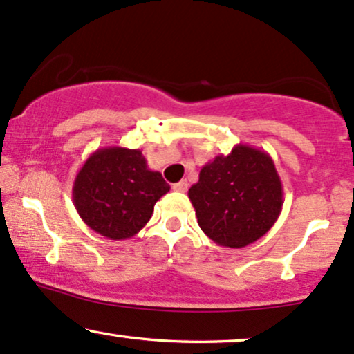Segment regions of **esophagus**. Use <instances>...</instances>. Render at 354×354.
Segmentation results:
<instances>
[{"label":"esophagus","instance_id":"1","mask_svg":"<svg viewBox=\"0 0 354 354\" xmlns=\"http://www.w3.org/2000/svg\"><path fill=\"white\" fill-rule=\"evenodd\" d=\"M187 186H189V185H187V181L183 180L180 183H174L171 187H173V191H176V192H186Z\"/></svg>","mask_w":354,"mask_h":354}]
</instances>
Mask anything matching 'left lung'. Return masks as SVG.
Wrapping results in <instances>:
<instances>
[{
  "instance_id": "1",
  "label": "left lung",
  "mask_w": 354,
  "mask_h": 354,
  "mask_svg": "<svg viewBox=\"0 0 354 354\" xmlns=\"http://www.w3.org/2000/svg\"><path fill=\"white\" fill-rule=\"evenodd\" d=\"M187 196L202 232L218 246L234 249L262 238L283 207L272 157L244 144L205 163Z\"/></svg>"
}]
</instances>
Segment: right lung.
I'll list each match as a JSON object with an SVG mask.
<instances>
[{
	"instance_id": "add662e5",
	"label": "right lung",
	"mask_w": 354,
	"mask_h": 354,
	"mask_svg": "<svg viewBox=\"0 0 354 354\" xmlns=\"http://www.w3.org/2000/svg\"><path fill=\"white\" fill-rule=\"evenodd\" d=\"M169 191L162 173L152 171L139 149H97L79 169L73 186L77 214L88 228L108 239L138 234L153 205Z\"/></svg>"
}]
</instances>
